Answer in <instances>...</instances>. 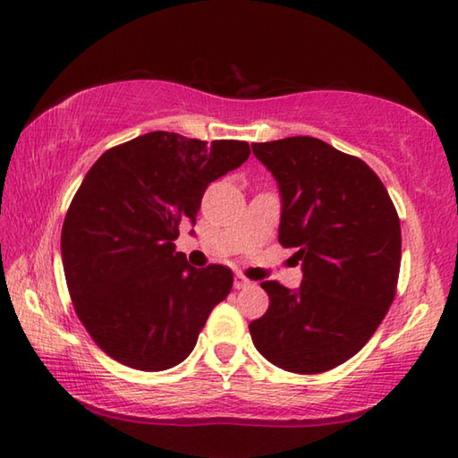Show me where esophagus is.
<instances>
[{
	"instance_id": "esophagus-1",
	"label": "esophagus",
	"mask_w": 458,
	"mask_h": 458,
	"mask_svg": "<svg viewBox=\"0 0 458 458\" xmlns=\"http://www.w3.org/2000/svg\"><path fill=\"white\" fill-rule=\"evenodd\" d=\"M248 284H250V283H248L242 275L234 276V289H244V286H248Z\"/></svg>"
}]
</instances>
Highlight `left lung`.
I'll use <instances>...</instances> for the list:
<instances>
[{
  "label": "left lung",
  "mask_w": 458,
  "mask_h": 458,
  "mask_svg": "<svg viewBox=\"0 0 458 458\" xmlns=\"http://www.w3.org/2000/svg\"><path fill=\"white\" fill-rule=\"evenodd\" d=\"M281 193L278 242L297 248L303 281L260 283L270 303L248 325L265 358L319 374L353 358L392 305L402 257L400 220L361 159L315 137L252 143Z\"/></svg>",
  "instance_id": "8db88e82"
}]
</instances>
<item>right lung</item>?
Returning a JSON list of instances; mask_svg holds the SVG:
<instances>
[{
	"label": "right lung",
	"instance_id": "obj_1",
	"mask_svg": "<svg viewBox=\"0 0 458 458\" xmlns=\"http://www.w3.org/2000/svg\"><path fill=\"white\" fill-rule=\"evenodd\" d=\"M244 141L153 131L105 151L84 175L62 226V265L76 315L113 360L141 371L191 353L232 270L196 268L175 252L208 185L244 164Z\"/></svg>",
	"mask_w": 458,
	"mask_h": 458
}]
</instances>
